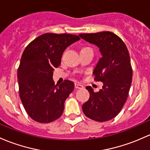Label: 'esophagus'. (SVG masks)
<instances>
[{"instance_id": "obj_1", "label": "esophagus", "mask_w": 150, "mask_h": 150, "mask_svg": "<svg viewBox=\"0 0 150 150\" xmlns=\"http://www.w3.org/2000/svg\"><path fill=\"white\" fill-rule=\"evenodd\" d=\"M75 88H78V89H82V88H83L84 87L80 83H75Z\"/></svg>"}]
</instances>
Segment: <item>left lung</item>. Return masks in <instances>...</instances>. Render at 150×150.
Instances as JSON below:
<instances>
[{
    "instance_id": "8db88e82",
    "label": "left lung",
    "mask_w": 150,
    "mask_h": 150,
    "mask_svg": "<svg viewBox=\"0 0 150 150\" xmlns=\"http://www.w3.org/2000/svg\"><path fill=\"white\" fill-rule=\"evenodd\" d=\"M80 37L99 48L102 57L93 70L95 80L103 83L95 93L91 86L89 100L82 106L89 119L103 122L116 117L128 97L132 68L127 47L122 39L111 31L80 34Z\"/></svg>"
}]
</instances>
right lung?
I'll return each instance as SVG.
<instances>
[{
	"label": "right lung",
	"mask_w": 150,
	"mask_h": 150,
	"mask_svg": "<svg viewBox=\"0 0 150 150\" xmlns=\"http://www.w3.org/2000/svg\"><path fill=\"white\" fill-rule=\"evenodd\" d=\"M80 40L77 35L46 33L25 48L18 69L19 96L28 115L39 123H50L62 114L64 101L74 90L66 80L59 86L53 80L67 47Z\"/></svg>",
	"instance_id": "obj_1"
}]
</instances>
